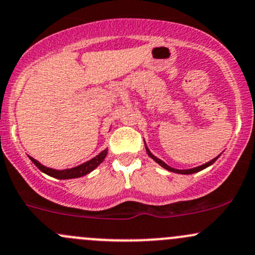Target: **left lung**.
Listing matches in <instances>:
<instances>
[{"instance_id": "obj_1", "label": "left lung", "mask_w": 255, "mask_h": 255, "mask_svg": "<svg viewBox=\"0 0 255 255\" xmlns=\"http://www.w3.org/2000/svg\"><path fill=\"white\" fill-rule=\"evenodd\" d=\"M144 144H145V141H144ZM145 150H146V152H148V155H149V156L151 157V159L154 160V161H156L157 163H159V165L161 166V167L166 168V170H167V171H171V172H175V173H181V175H192V173H197V172H199V171L204 170V168L209 167V166H211V165H213V163L215 162L216 160L219 159V156H220V155H221V154L218 155V156H216V157H214V159H213V160H210V161H209V162H206V163H203V165H200V166H197V167L188 168V170H178V168H173V167H171V166H168L167 163H166V162H163L162 160H160L159 157H156V156H155V155L152 154L151 151H150L149 148H148V145H146V144H145Z\"/></svg>"}]
</instances>
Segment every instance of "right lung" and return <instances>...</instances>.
Listing matches in <instances>:
<instances>
[{
  "label": "right lung",
  "instance_id": "obj_1",
  "mask_svg": "<svg viewBox=\"0 0 255 255\" xmlns=\"http://www.w3.org/2000/svg\"><path fill=\"white\" fill-rule=\"evenodd\" d=\"M106 155H107V149L103 150L101 152H99L96 156H94L93 159L89 160V161L83 162L82 165L76 166V167L66 168V170H55V168L46 167V166H44L42 163H40L37 160L34 159V157L29 156V159L33 161L34 165H35L36 167L41 171V172L46 173V175H49L51 177H55V178H57V179H71V178H78V177L85 176V175H88V173L92 172L93 170H95V168L98 167V166L100 165L104 160H105Z\"/></svg>",
  "mask_w": 255,
  "mask_h": 255
}]
</instances>
